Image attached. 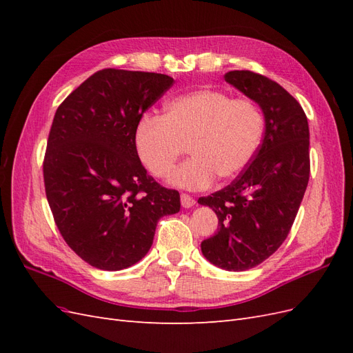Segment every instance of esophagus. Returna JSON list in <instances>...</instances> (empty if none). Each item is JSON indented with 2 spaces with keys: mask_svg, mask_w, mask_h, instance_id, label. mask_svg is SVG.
<instances>
[{
  "mask_svg": "<svg viewBox=\"0 0 353 353\" xmlns=\"http://www.w3.org/2000/svg\"><path fill=\"white\" fill-rule=\"evenodd\" d=\"M179 199H181V205H183V208H193L196 205V200L185 193H181Z\"/></svg>",
  "mask_w": 353,
  "mask_h": 353,
  "instance_id": "34e87169",
  "label": "esophagus"
}]
</instances>
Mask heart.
<instances>
[{
  "label": "heart",
  "instance_id": "1",
  "mask_svg": "<svg viewBox=\"0 0 353 353\" xmlns=\"http://www.w3.org/2000/svg\"><path fill=\"white\" fill-rule=\"evenodd\" d=\"M263 114L250 99H232L219 90H197L165 104L162 116L137 122L138 159L154 178H166L184 153L191 156L170 181L184 188H205L218 176L232 179L249 166L261 145Z\"/></svg>",
  "mask_w": 353,
  "mask_h": 353
}]
</instances>
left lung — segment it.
<instances>
[{
	"label": "left lung",
	"mask_w": 353,
	"mask_h": 353,
	"mask_svg": "<svg viewBox=\"0 0 353 353\" xmlns=\"http://www.w3.org/2000/svg\"><path fill=\"white\" fill-rule=\"evenodd\" d=\"M223 79L261 105L265 134L230 185L199 199L219 225L201 252L222 270L245 271L268 259L292 230L311 172L309 126L302 105L275 81L250 70H231Z\"/></svg>",
	"instance_id": "left-lung-1"
}]
</instances>
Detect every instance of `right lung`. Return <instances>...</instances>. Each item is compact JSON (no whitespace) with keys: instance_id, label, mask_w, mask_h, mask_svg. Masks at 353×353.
Listing matches in <instances>:
<instances>
[{"instance_id":"add662e5","label":"right lung","mask_w":353,"mask_h":353,"mask_svg":"<svg viewBox=\"0 0 353 353\" xmlns=\"http://www.w3.org/2000/svg\"><path fill=\"white\" fill-rule=\"evenodd\" d=\"M174 85L162 73L103 69L54 114L44 184L56 225L91 266L121 271L150 250L159 219L179 212V193L147 174L134 145L137 122Z\"/></svg>"}]
</instances>
